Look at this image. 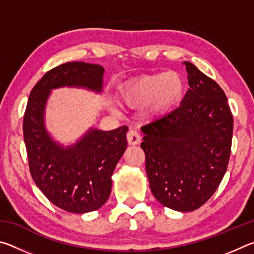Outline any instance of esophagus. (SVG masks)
Here are the masks:
<instances>
[{
  "instance_id": "34e87169",
  "label": "esophagus",
  "mask_w": 254,
  "mask_h": 254,
  "mask_svg": "<svg viewBox=\"0 0 254 254\" xmlns=\"http://www.w3.org/2000/svg\"><path fill=\"white\" fill-rule=\"evenodd\" d=\"M127 140L128 144H139L141 141V136L136 130H130L127 134Z\"/></svg>"
}]
</instances>
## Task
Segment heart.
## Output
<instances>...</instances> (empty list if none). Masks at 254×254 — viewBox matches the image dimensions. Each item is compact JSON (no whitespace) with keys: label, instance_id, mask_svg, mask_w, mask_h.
<instances>
[{"label":"heart","instance_id":"heart-1","mask_svg":"<svg viewBox=\"0 0 254 254\" xmlns=\"http://www.w3.org/2000/svg\"><path fill=\"white\" fill-rule=\"evenodd\" d=\"M185 84L176 71L139 76L123 86L121 98L131 107L149 103L152 113H165L182 97Z\"/></svg>","mask_w":254,"mask_h":254}]
</instances>
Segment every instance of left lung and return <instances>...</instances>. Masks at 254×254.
<instances>
[{
  "label": "left lung",
  "instance_id": "1",
  "mask_svg": "<svg viewBox=\"0 0 254 254\" xmlns=\"http://www.w3.org/2000/svg\"><path fill=\"white\" fill-rule=\"evenodd\" d=\"M183 64L189 89L182 105L142 127L141 148L153 196L166 207L191 212L213 196L226 173L233 115L221 86Z\"/></svg>",
  "mask_w": 254,
  "mask_h": 254
}]
</instances>
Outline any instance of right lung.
Listing matches in <instances>:
<instances>
[{
    "label": "right lung",
    "mask_w": 254,
    "mask_h": 254,
    "mask_svg": "<svg viewBox=\"0 0 254 254\" xmlns=\"http://www.w3.org/2000/svg\"><path fill=\"white\" fill-rule=\"evenodd\" d=\"M104 68L72 62L42 76L30 93L23 117V136L34 183L51 203L69 213L96 210L110 197L112 174L127 149V127L91 130L74 147L62 149L47 134L44 110L50 89L84 86L102 91Z\"/></svg>",
    "instance_id": "add662e5"
}]
</instances>
